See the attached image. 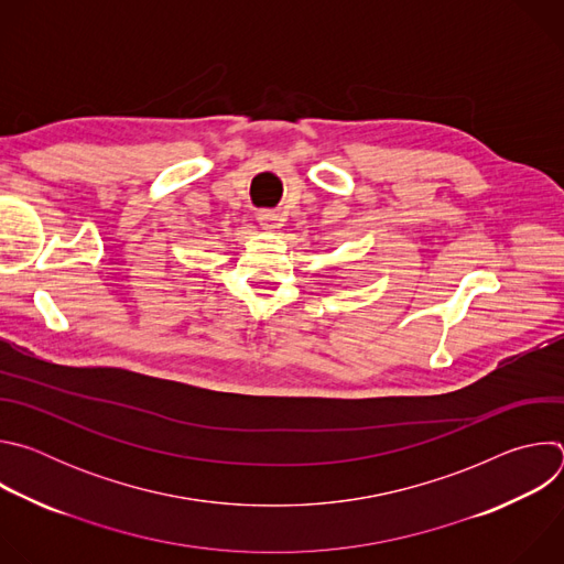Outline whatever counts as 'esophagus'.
Masks as SVG:
<instances>
[{
  "instance_id": "1",
  "label": "esophagus",
  "mask_w": 564,
  "mask_h": 564,
  "mask_svg": "<svg viewBox=\"0 0 564 564\" xmlns=\"http://www.w3.org/2000/svg\"><path fill=\"white\" fill-rule=\"evenodd\" d=\"M259 225L265 229V231H276L279 227H281V218H279V214H274V212H259Z\"/></svg>"
}]
</instances>
